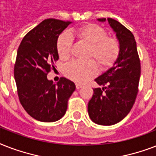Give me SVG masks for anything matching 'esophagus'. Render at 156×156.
<instances>
[{
    "label": "esophagus",
    "mask_w": 156,
    "mask_h": 156,
    "mask_svg": "<svg viewBox=\"0 0 156 156\" xmlns=\"http://www.w3.org/2000/svg\"><path fill=\"white\" fill-rule=\"evenodd\" d=\"M83 87V85H81V84H76V89L78 90V89H80V88Z\"/></svg>",
    "instance_id": "34e87169"
}]
</instances>
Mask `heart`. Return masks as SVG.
Masks as SVG:
<instances>
[{
	"instance_id": "heart-1",
	"label": "heart",
	"mask_w": 156,
	"mask_h": 156,
	"mask_svg": "<svg viewBox=\"0 0 156 156\" xmlns=\"http://www.w3.org/2000/svg\"><path fill=\"white\" fill-rule=\"evenodd\" d=\"M73 36L90 46L88 58L94 59L101 69L111 67L118 58L120 44L117 40L108 36L106 30L95 24H87L74 29L69 34H61L56 41V50L60 58L66 60L70 56ZM96 73L97 66L92 60L87 62L73 61L64 69L65 75L78 83H85Z\"/></svg>"
}]
</instances>
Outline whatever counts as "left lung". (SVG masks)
<instances>
[{"label":"left lung","instance_id":"left-lung-1","mask_svg":"<svg viewBox=\"0 0 156 156\" xmlns=\"http://www.w3.org/2000/svg\"><path fill=\"white\" fill-rule=\"evenodd\" d=\"M98 21L105 22L106 18ZM108 22L116 33L120 53L113 66L95 79L103 87L93 89L87 108L91 121L101 126L118 123L128 115L138 95L141 74L140 60L132 32L112 18H108Z\"/></svg>","mask_w":156,"mask_h":156}]
</instances>
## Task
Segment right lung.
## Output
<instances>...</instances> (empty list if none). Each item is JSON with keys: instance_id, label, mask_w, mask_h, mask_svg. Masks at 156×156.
Returning a JSON list of instances; mask_svg holds the SVG:
<instances>
[{"instance_id": "right-lung-1", "label": "right lung", "mask_w": 156, "mask_h": 156, "mask_svg": "<svg viewBox=\"0 0 156 156\" xmlns=\"http://www.w3.org/2000/svg\"><path fill=\"white\" fill-rule=\"evenodd\" d=\"M70 23L45 19L24 36L18 47L13 72L18 98L26 112L37 121L60 120L75 90V84L67 78H61L55 84L47 78L59 59L57 39Z\"/></svg>"}]
</instances>
